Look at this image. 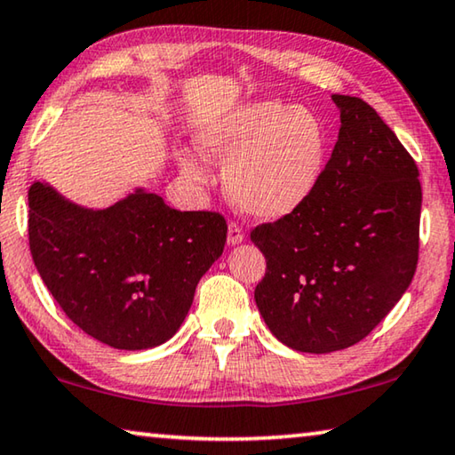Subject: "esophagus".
<instances>
[{
	"label": "esophagus",
	"mask_w": 455,
	"mask_h": 455,
	"mask_svg": "<svg viewBox=\"0 0 455 455\" xmlns=\"http://www.w3.org/2000/svg\"><path fill=\"white\" fill-rule=\"evenodd\" d=\"M242 242H243V229L240 228V223L229 221V226H228V243H232V246H235V243H242Z\"/></svg>",
	"instance_id": "34e87169"
}]
</instances>
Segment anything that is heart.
Listing matches in <instances>:
<instances>
[{
	"mask_svg": "<svg viewBox=\"0 0 455 455\" xmlns=\"http://www.w3.org/2000/svg\"><path fill=\"white\" fill-rule=\"evenodd\" d=\"M199 148L226 160L223 185L240 212L258 220H283L299 212L317 191L330 155V136L311 109L281 101H251L199 132ZM183 169L195 180L205 171L185 156Z\"/></svg>",
	"mask_w": 455,
	"mask_h": 455,
	"instance_id": "heart-1",
	"label": "heart"
}]
</instances>
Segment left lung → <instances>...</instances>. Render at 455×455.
<instances>
[{
  "label": "left lung",
  "instance_id": "obj_1",
  "mask_svg": "<svg viewBox=\"0 0 455 455\" xmlns=\"http://www.w3.org/2000/svg\"><path fill=\"white\" fill-rule=\"evenodd\" d=\"M331 100L341 128L317 191L250 234L267 258L254 291L260 315L276 339L309 354L364 339L409 289L419 260L413 156L364 100Z\"/></svg>",
  "mask_w": 455,
  "mask_h": 455
}]
</instances>
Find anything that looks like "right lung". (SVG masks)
<instances>
[{
  "mask_svg": "<svg viewBox=\"0 0 455 455\" xmlns=\"http://www.w3.org/2000/svg\"><path fill=\"white\" fill-rule=\"evenodd\" d=\"M28 207L32 260L51 295L76 327L117 349L171 339L226 246L221 213L179 212L142 188L93 212L34 183Z\"/></svg>",
  "mask_w": 455,
  "mask_h": 455,
  "instance_id": "1",
  "label": "right lung"
}]
</instances>
